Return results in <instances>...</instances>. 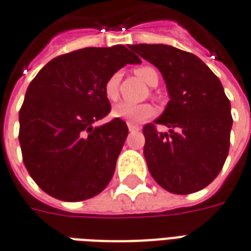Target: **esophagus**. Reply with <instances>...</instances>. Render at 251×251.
<instances>
[{
  "instance_id": "obj_1",
  "label": "esophagus",
  "mask_w": 251,
  "mask_h": 251,
  "mask_svg": "<svg viewBox=\"0 0 251 251\" xmlns=\"http://www.w3.org/2000/svg\"><path fill=\"white\" fill-rule=\"evenodd\" d=\"M127 127H129V131H130V133H133V131H137V130H138V127H137V126L129 125V126H127Z\"/></svg>"
}]
</instances>
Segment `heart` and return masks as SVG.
<instances>
[{
  "label": "heart",
  "mask_w": 251,
  "mask_h": 251,
  "mask_svg": "<svg viewBox=\"0 0 251 251\" xmlns=\"http://www.w3.org/2000/svg\"><path fill=\"white\" fill-rule=\"evenodd\" d=\"M136 74L137 76L142 79L145 83H148L149 86H152L154 80H158L157 71L152 67H138L136 70ZM120 79V74H114L107 79V82L104 84V94L110 100H114V99L118 98ZM111 113L114 117L126 121L130 125H138V124H142L144 121H147L148 118H151L154 113V109L148 103L134 104L129 103V102H121V103L115 104Z\"/></svg>",
  "instance_id": "b5f03b06"
}]
</instances>
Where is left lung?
Wrapping results in <instances>:
<instances>
[{"label": "left lung", "mask_w": 251, "mask_h": 251, "mask_svg": "<svg viewBox=\"0 0 251 251\" xmlns=\"http://www.w3.org/2000/svg\"><path fill=\"white\" fill-rule=\"evenodd\" d=\"M131 51L157 67L169 102L144 126V156L152 177L172 194H192L221 172L230 147L231 106L221 80L194 53L165 44H136Z\"/></svg>", "instance_id": "8db88e82"}]
</instances>
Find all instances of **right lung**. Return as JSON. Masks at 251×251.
<instances>
[{"label": "right lung", "mask_w": 251, "mask_h": 251, "mask_svg": "<svg viewBox=\"0 0 251 251\" xmlns=\"http://www.w3.org/2000/svg\"><path fill=\"white\" fill-rule=\"evenodd\" d=\"M138 63L121 44L88 47L52 59L30 82L19 114V141L25 167L44 192L80 201L107 187L129 130L120 118L93 125L111 110L107 79Z\"/></svg>", "instance_id": "obj_1"}]
</instances>
